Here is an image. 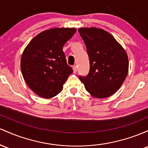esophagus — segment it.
Returning <instances> with one entry per match:
<instances>
[{
  "instance_id": "1",
  "label": "esophagus",
  "mask_w": 148,
  "mask_h": 148,
  "mask_svg": "<svg viewBox=\"0 0 148 148\" xmlns=\"http://www.w3.org/2000/svg\"><path fill=\"white\" fill-rule=\"evenodd\" d=\"M73 70L74 73H76V72H77V66H73Z\"/></svg>"
}]
</instances>
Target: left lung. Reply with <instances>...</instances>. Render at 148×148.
Returning <instances> with one entry per match:
<instances>
[{"label": "left lung", "instance_id": "left-lung-1", "mask_svg": "<svg viewBox=\"0 0 148 148\" xmlns=\"http://www.w3.org/2000/svg\"><path fill=\"white\" fill-rule=\"evenodd\" d=\"M89 58V72L79 76L86 90L94 97L104 99L121 87L129 72L127 53L117 40L103 29L79 28Z\"/></svg>", "mask_w": 148, "mask_h": 148}]
</instances>
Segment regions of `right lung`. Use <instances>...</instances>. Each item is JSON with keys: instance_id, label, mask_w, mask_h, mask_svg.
Wrapping results in <instances>:
<instances>
[{"instance_id": "add662e5", "label": "right lung", "mask_w": 148, "mask_h": 148, "mask_svg": "<svg viewBox=\"0 0 148 148\" xmlns=\"http://www.w3.org/2000/svg\"><path fill=\"white\" fill-rule=\"evenodd\" d=\"M76 32L75 28H54L40 33L25 47L21 71L35 94L51 99L62 91L73 70L67 64L63 47Z\"/></svg>"}]
</instances>
